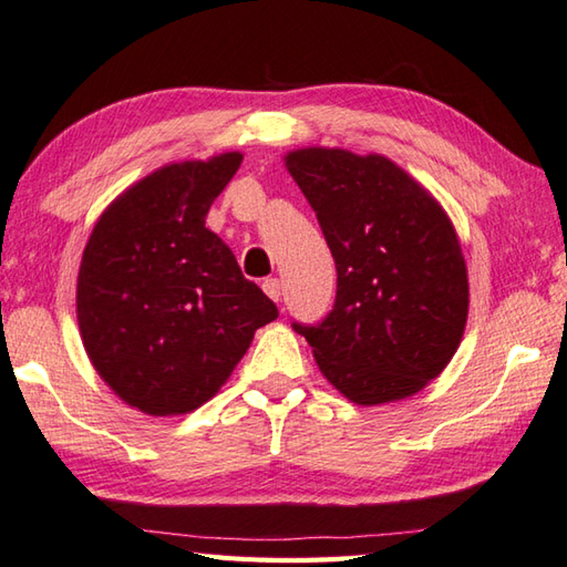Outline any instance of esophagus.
<instances>
[{
    "label": "esophagus",
    "mask_w": 567,
    "mask_h": 567,
    "mask_svg": "<svg viewBox=\"0 0 567 567\" xmlns=\"http://www.w3.org/2000/svg\"><path fill=\"white\" fill-rule=\"evenodd\" d=\"M262 290H265V295L277 302V299H280V295H282V285H280V280H277V277H268V280L262 282Z\"/></svg>",
    "instance_id": "obj_1"
}]
</instances>
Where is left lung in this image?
<instances>
[{
	"label": "left lung",
	"mask_w": 567,
	"mask_h": 567,
	"mask_svg": "<svg viewBox=\"0 0 567 567\" xmlns=\"http://www.w3.org/2000/svg\"><path fill=\"white\" fill-rule=\"evenodd\" d=\"M337 265V299L299 324L324 379L359 405L437 379L470 312L467 265L442 206L381 154L307 147L285 157Z\"/></svg>",
	"instance_id": "8db88e82"
}]
</instances>
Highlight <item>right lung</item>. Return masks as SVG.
<instances>
[{"label":"right lung","mask_w":567,"mask_h":567,"mask_svg":"<svg viewBox=\"0 0 567 567\" xmlns=\"http://www.w3.org/2000/svg\"><path fill=\"white\" fill-rule=\"evenodd\" d=\"M243 162L166 164L97 218L78 270L87 359L127 405L182 415L228 381L277 307L243 277L206 214Z\"/></svg>","instance_id":"1"}]
</instances>
